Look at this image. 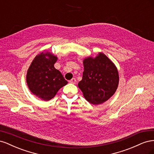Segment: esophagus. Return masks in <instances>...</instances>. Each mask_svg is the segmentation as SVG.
<instances>
[{"label": "esophagus", "mask_w": 154, "mask_h": 154, "mask_svg": "<svg viewBox=\"0 0 154 154\" xmlns=\"http://www.w3.org/2000/svg\"><path fill=\"white\" fill-rule=\"evenodd\" d=\"M76 82V80L75 78H72L71 80H69V83H72V84H75Z\"/></svg>", "instance_id": "obj_1"}]
</instances>
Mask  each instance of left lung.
Here are the masks:
<instances>
[{
  "label": "left lung",
  "instance_id": "obj_1",
  "mask_svg": "<svg viewBox=\"0 0 154 154\" xmlns=\"http://www.w3.org/2000/svg\"><path fill=\"white\" fill-rule=\"evenodd\" d=\"M84 71L78 87L87 101L100 105L108 100L116 91L119 84V74L114 63L102 53L95 58L83 60Z\"/></svg>",
  "mask_w": 154,
  "mask_h": 154
}]
</instances>
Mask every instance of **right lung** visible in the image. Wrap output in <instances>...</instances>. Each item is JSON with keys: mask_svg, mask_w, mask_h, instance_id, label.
Here are the masks:
<instances>
[{"mask_svg": "<svg viewBox=\"0 0 154 154\" xmlns=\"http://www.w3.org/2000/svg\"><path fill=\"white\" fill-rule=\"evenodd\" d=\"M58 58L50 52L36 55L27 70L26 82L30 91L44 101L51 100L62 87L67 84L54 64Z\"/></svg>", "mask_w": 154, "mask_h": 154, "instance_id": "obj_1", "label": "right lung"}]
</instances>
